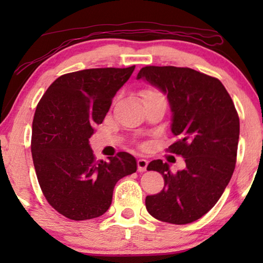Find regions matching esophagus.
Here are the masks:
<instances>
[{
    "label": "esophagus",
    "mask_w": 263,
    "mask_h": 263,
    "mask_svg": "<svg viewBox=\"0 0 263 263\" xmlns=\"http://www.w3.org/2000/svg\"><path fill=\"white\" fill-rule=\"evenodd\" d=\"M147 165H148V161H147L146 159H139L138 160V171L139 172H143V171H146V168H147Z\"/></svg>",
    "instance_id": "obj_1"
}]
</instances>
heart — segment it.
<instances>
[{
  "label": "heart",
  "mask_w": 263,
  "mask_h": 263,
  "mask_svg": "<svg viewBox=\"0 0 263 263\" xmlns=\"http://www.w3.org/2000/svg\"><path fill=\"white\" fill-rule=\"evenodd\" d=\"M141 97L142 99H151V98H157V97H161L160 93H158L157 91H153V89H143L141 91Z\"/></svg>",
  "instance_id": "obj_1"
}]
</instances>
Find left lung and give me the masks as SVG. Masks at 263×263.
Here are the masks:
<instances>
[{
  "mask_svg": "<svg viewBox=\"0 0 263 263\" xmlns=\"http://www.w3.org/2000/svg\"><path fill=\"white\" fill-rule=\"evenodd\" d=\"M136 79L166 95L177 139L168 151L185 161L177 172L161 159L151 161L147 170L163 175L165 185L146 197V208L160 221L189 224L213 208L232 177L239 139L235 104L218 79L190 68L147 66Z\"/></svg>",
  "mask_w": 263,
  "mask_h": 263,
  "instance_id": "8db88e82",
  "label": "left lung"
}]
</instances>
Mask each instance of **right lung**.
<instances>
[{
  "label": "right lung",
  "instance_id": "obj_1",
  "mask_svg": "<svg viewBox=\"0 0 263 263\" xmlns=\"http://www.w3.org/2000/svg\"><path fill=\"white\" fill-rule=\"evenodd\" d=\"M134 69L95 68L64 74L49 86L35 109L31 151L39 185L51 207L71 220L103 215L112 202L116 183L138 168L127 152L97 161L89 145L96 125Z\"/></svg>",
  "mask_w": 263,
  "mask_h": 263
}]
</instances>
